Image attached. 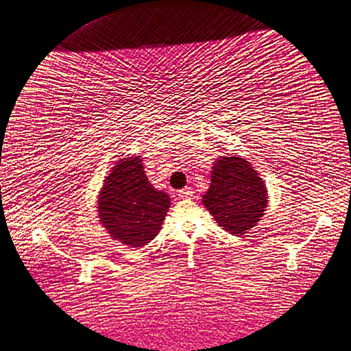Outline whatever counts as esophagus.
Here are the masks:
<instances>
[{
	"mask_svg": "<svg viewBox=\"0 0 351 351\" xmlns=\"http://www.w3.org/2000/svg\"><path fill=\"white\" fill-rule=\"evenodd\" d=\"M192 194H194V192H192V189L191 188H184V189H180V191H178V197L180 198V199H185V198H191L192 197Z\"/></svg>",
	"mask_w": 351,
	"mask_h": 351,
	"instance_id": "esophagus-1",
	"label": "esophagus"
}]
</instances>
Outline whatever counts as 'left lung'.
I'll use <instances>...</instances> for the list:
<instances>
[{
  "label": "left lung",
  "mask_w": 351,
  "mask_h": 351,
  "mask_svg": "<svg viewBox=\"0 0 351 351\" xmlns=\"http://www.w3.org/2000/svg\"><path fill=\"white\" fill-rule=\"evenodd\" d=\"M267 198L264 180L250 163L241 157H221L213 166L202 204L223 230L242 236L264 216Z\"/></svg>",
  "instance_id": "left-lung-1"
}]
</instances>
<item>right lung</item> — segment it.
I'll use <instances>...</instances> for the list:
<instances>
[{"label": "right lung", "mask_w": 351, "mask_h": 351, "mask_svg": "<svg viewBox=\"0 0 351 351\" xmlns=\"http://www.w3.org/2000/svg\"><path fill=\"white\" fill-rule=\"evenodd\" d=\"M169 207L171 198L150 185L140 156L118 162L105 179L97 201L101 224L114 239L131 247L154 239Z\"/></svg>", "instance_id": "add662e5"}]
</instances>
